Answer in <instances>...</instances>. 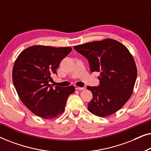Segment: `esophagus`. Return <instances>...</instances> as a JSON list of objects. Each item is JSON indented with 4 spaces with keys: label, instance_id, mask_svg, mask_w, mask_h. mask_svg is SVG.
Here are the masks:
<instances>
[{
    "label": "esophagus",
    "instance_id": "obj_1",
    "mask_svg": "<svg viewBox=\"0 0 151 151\" xmlns=\"http://www.w3.org/2000/svg\"><path fill=\"white\" fill-rule=\"evenodd\" d=\"M75 88L76 90H78V91H82L85 89V88L84 87H79V86H75Z\"/></svg>",
    "mask_w": 151,
    "mask_h": 151
}]
</instances>
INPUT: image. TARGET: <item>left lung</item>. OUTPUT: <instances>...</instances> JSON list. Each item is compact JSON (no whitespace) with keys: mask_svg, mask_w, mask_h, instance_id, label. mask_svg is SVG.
Returning <instances> with one entry per match:
<instances>
[{"mask_svg":"<svg viewBox=\"0 0 151 151\" xmlns=\"http://www.w3.org/2000/svg\"><path fill=\"white\" fill-rule=\"evenodd\" d=\"M73 48L87 58L91 71L100 73L99 85L87 86L93 93L88 104L90 112L106 117L120 109L131 97L137 78V67L128 49L113 39Z\"/></svg>","mask_w":151,"mask_h":151,"instance_id":"1","label":"left lung"}]
</instances>
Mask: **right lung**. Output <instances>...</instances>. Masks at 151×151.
Returning a JSON list of instances; mask_svg holds the SVG:
<instances>
[{
    "mask_svg": "<svg viewBox=\"0 0 151 151\" xmlns=\"http://www.w3.org/2000/svg\"><path fill=\"white\" fill-rule=\"evenodd\" d=\"M71 47L36 45L20 53L12 71L13 83L22 103L35 115L51 119L61 114L73 86L60 87L49 84L57 74L60 63L71 52Z\"/></svg>",
    "mask_w": 151,
    "mask_h": 151,
    "instance_id": "obj_1",
    "label": "right lung"
}]
</instances>
